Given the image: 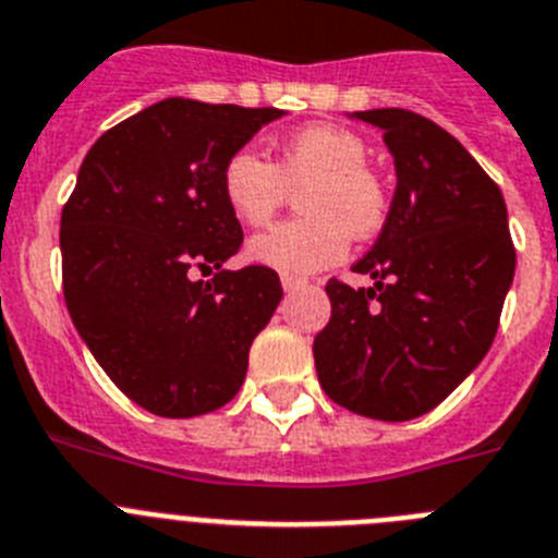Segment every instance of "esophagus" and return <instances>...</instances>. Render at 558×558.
<instances>
[{
  "label": "esophagus",
  "instance_id": "1",
  "mask_svg": "<svg viewBox=\"0 0 558 558\" xmlns=\"http://www.w3.org/2000/svg\"><path fill=\"white\" fill-rule=\"evenodd\" d=\"M280 283H283V292H298V289H303V286H306V280H300V278H283L280 280Z\"/></svg>",
  "mask_w": 558,
  "mask_h": 558
}]
</instances>
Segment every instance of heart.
<instances>
[{
	"instance_id": "b5f03b06",
	"label": "heart",
	"mask_w": 558,
	"mask_h": 558,
	"mask_svg": "<svg viewBox=\"0 0 558 558\" xmlns=\"http://www.w3.org/2000/svg\"><path fill=\"white\" fill-rule=\"evenodd\" d=\"M367 145L337 125H306L275 145L272 162L252 148L221 168L227 210L244 227H264L298 191L300 219L283 221L246 244L252 264L286 278H306L339 264L351 235L365 239L385 225L387 191L367 168Z\"/></svg>"
}]
</instances>
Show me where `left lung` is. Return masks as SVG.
Listing matches in <instances>:
<instances>
[{"label":"left lung","instance_id":"left-lung-1","mask_svg":"<svg viewBox=\"0 0 558 558\" xmlns=\"http://www.w3.org/2000/svg\"><path fill=\"white\" fill-rule=\"evenodd\" d=\"M385 132L396 193L379 239L353 272L328 280L331 319L314 337L328 399L379 421H410L452 393L488 353L517 252L500 187L433 120L407 109L353 111Z\"/></svg>","mask_w":558,"mask_h":558}]
</instances>
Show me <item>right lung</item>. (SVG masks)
Segmentation results:
<instances>
[{"mask_svg":"<svg viewBox=\"0 0 558 558\" xmlns=\"http://www.w3.org/2000/svg\"><path fill=\"white\" fill-rule=\"evenodd\" d=\"M280 109L165 98L92 145L61 213L64 300L77 333L134 404L162 418L225 407L283 289L225 269L244 232L221 168ZM193 268L217 269L193 281Z\"/></svg>","mask_w":558,"mask_h":558,"instance_id":"right-lung-1","label":"right lung"}]
</instances>
